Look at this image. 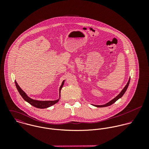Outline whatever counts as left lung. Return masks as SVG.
<instances>
[{"instance_id":"8db88e82","label":"left lung","mask_w":149,"mask_h":149,"mask_svg":"<svg viewBox=\"0 0 149 149\" xmlns=\"http://www.w3.org/2000/svg\"><path fill=\"white\" fill-rule=\"evenodd\" d=\"M130 77L128 79V81L127 83V84L125 85V86L124 87V88L121 91V92L115 97L113 98L112 100H111V101L108 102V103H107L104 104H103V105H94V104H92L93 106L96 107H105L109 106L111 105H112V104H113L116 101H117L118 99H119L120 98H121L123 95L125 94V93L126 92V91H127V89L128 86L130 84Z\"/></svg>"}]
</instances>
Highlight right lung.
<instances>
[{"instance_id":"1","label":"right lung","mask_w":149,"mask_h":149,"mask_svg":"<svg viewBox=\"0 0 149 149\" xmlns=\"http://www.w3.org/2000/svg\"><path fill=\"white\" fill-rule=\"evenodd\" d=\"M64 82L65 80H64L61 84V85L60 87V89H59V98L57 100H45V101H41V100H34L33 99L31 98H30V97H29L27 94L22 89L20 88V86L18 84V83H17L16 81H15V83L16 87L19 93V94L21 95L22 98L27 103H29L30 104H31L33 106L35 107L36 108H48L49 107H51L54 104H55L56 103H57L60 98V92H61V89L63 88V85H64Z\"/></svg>"}]
</instances>
